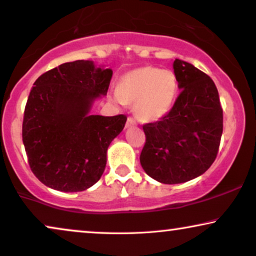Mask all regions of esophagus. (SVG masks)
<instances>
[{
    "mask_svg": "<svg viewBox=\"0 0 256 256\" xmlns=\"http://www.w3.org/2000/svg\"><path fill=\"white\" fill-rule=\"evenodd\" d=\"M132 126H136V121H135L134 118H128L127 124H126V128L132 127Z\"/></svg>",
    "mask_w": 256,
    "mask_h": 256,
    "instance_id": "obj_1",
    "label": "esophagus"
}]
</instances>
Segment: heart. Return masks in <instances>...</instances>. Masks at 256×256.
Instances as JSON below:
<instances>
[{
	"instance_id": "b5f03b06",
	"label": "heart",
	"mask_w": 256,
	"mask_h": 256,
	"mask_svg": "<svg viewBox=\"0 0 256 256\" xmlns=\"http://www.w3.org/2000/svg\"><path fill=\"white\" fill-rule=\"evenodd\" d=\"M178 92L180 84L174 72L146 66L126 72L118 88L109 92V100L118 106L134 104L138 120L154 122L170 112Z\"/></svg>"
}]
</instances>
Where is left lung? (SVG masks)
Returning a JSON list of instances; mask_svg holds the SVG:
<instances>
[{
  "instance_id": "obj_1",
  "label": "left lung",
  "mask_w": 256,
  "mask_h": 256,
  "mask_svg": "<svg viewBox=\"0 0 256 256\" xmlns=\"http://www.w3.org/2000/svg\"><path fill=\"white\" fill-rule=\"evenodd\" d=\"M172 69L181 92L167 115L144 126L140 155L144 170L166 184H184L213 164L224 129V115L213 80L190 63L175 58Z\"/></svg>"
}]
</instances>
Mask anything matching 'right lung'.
<instances>
[{"instance_id":"right-lung-1","label":"right lung","mask_w":256,"mask_h":256,"mask_svg":"<svg viewBox=\"0 0 256 256\" xmlns=\"http://www.w3.org/2000/svg\"><path fill=\"white\" fill-rule=\"evenodd\" d=\"M112 69L92 61L67 62L42 74L24 109L22 140L34 175L47 187L72 193L94 186L104 174L107 150L127 116L92 115L107 95Z\"/></svg>"}]
</instances>
